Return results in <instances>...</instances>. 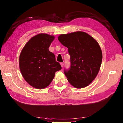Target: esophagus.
Here are the masks:
<instances>
[{
  "mask_svg": "<svg viewBox=\"0 0 123 123\" xmlns=\"http://www.w3.org/2000/svg\"><path fill=\"white\" fill-rule=\"evenodd\" d=\"M60 64H61V66L62 67H63V65H64L63 62H60Z\"/></svg>",
  "mask_w": 123,
  "mask_h": 123,
  "instance_id": "obj_1",
  "label": "esophagus"
}]
</instances>
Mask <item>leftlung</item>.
Segmentation results:
<instances>
[{"mask_svg":"<svg viewBox=\"0 0 123 123\" xmlns=\"http://www.w3.org/2000/svg\"><path fill=\"white\" fill-rule=\"evenodd\" d=\"M58 40L68 48L71 66L64 74L71 85L76 88L89 86L98 73L102 61L99 44L88 33L78 31L61 34Z\"/></svg>","mask_w":123,"mask_h":123,"instance_id":"obj_1","label":"left lung"}]
</instances>
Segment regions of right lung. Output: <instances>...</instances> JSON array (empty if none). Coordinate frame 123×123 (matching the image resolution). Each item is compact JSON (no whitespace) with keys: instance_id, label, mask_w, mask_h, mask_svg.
Instances as JSON below:
<instances>
[{"instance_id":"add662e5","label":"right lung","mask_w":123,"mask_h":123,"mask_svg":"<svg viewBox=\"0 0 123 123\" xmlns=\"http://www.w3.org/2000/svg\"><path fill=\"white\" fill-rule=\"evenodd\" d=\"M54 35L40 33L29 40L19 56V68L22 76L31 86L37 89L50 84L55 72L62 67L55 56L49 50Z\"/></svg>"}]
</instances>
